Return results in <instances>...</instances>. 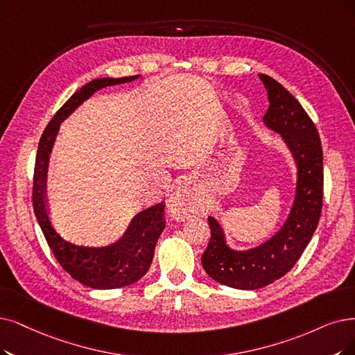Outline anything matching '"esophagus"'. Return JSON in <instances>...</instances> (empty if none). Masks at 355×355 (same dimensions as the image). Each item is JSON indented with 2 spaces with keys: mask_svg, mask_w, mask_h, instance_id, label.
Returning a JSON list of instances; mask_svg holds the SVG:
<instances>
[{
  "mask_svg": "<svg viewBox=\"0 0 355 355\" xmlns=\"http://www.w3.org/2000/svg\"><path fill=\"white\" fill-rule=\"evenodd\" d=\"M196 207L191 198V192L185 187H179L175 195L172 196V201H170V211H172V216L176 220H185L189 218Z\"/></svg>",
  "mask_w": 355,
  "mask_h": 355,
  "instance_id": "34e87169",
  "label": "esophagus"
}]
</instances>
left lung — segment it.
<instances>
[{"label": "left lung", "instance_id": "1", "mask_svg": "<svg viewBox=\"0 0 355 355\" xmlns=\"http://www.w3.org/2000/svg\"><path fill=\"white\" fill-rule=\"evenodd\" d=\"M269 107L263 122L281 134L297 166L293 207L281 229L262 245L234 250L225 242L217 218L208 217L211 239L202 253L205 272L220 284L237 290H258L284 277L300 259L313 236L323 201V153L316 126L303 106L281 84L259 74Z\"/></svg>", "mask_w": 355, "mask_h": 355}]
</instances>
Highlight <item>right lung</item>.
I'll return each instance as SVG.
<instances>
[{"instance_id": "1", "label": "right lung", "mask_w": 355, "mask_h": 355, "mask_svg": "<svg viewBox=\"0 0 355 355\" xmlns=\"http://www.w3.org/2000/svg\"><path fill=\"white\" fill-rule=\"evenodd\" d=\"M139 76L122 78H96L77 90L64 106L55 113L44 134L40 137L35 176H33V208L46 242L53 252L56 261L65 271L81 284L97 290H112L131 286L143 278L153 262L155 243L164 230V202L155 204L131 220L128 229L115 243L103 248L77 246L67 242L56 233L49 217L46 198V175L49 155L60 125L84 101H87L97 90L115 84H123L137 80Z\"/></svg>"}]
</instances>
